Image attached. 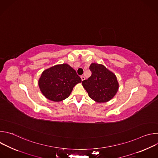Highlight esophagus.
Segmentation results:
<instances>
[{"label": "esophagus", "mask_w": 158, "mask_h": 158, "mask_svg": "<svg viewBox=\"0 0 158 158\" xmlns=\"http://www.w3.org/2000/svg\"><path fill=\"white\" fill-rule=\"evenodd\" d=\"M81 80H82V81H84V80L85 79V77H84V76H81Z\"/></svg>", "instance_id": "obj_1"}]
</instances>
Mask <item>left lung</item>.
<instances>
[{
    "label": "left lung",
    "instance_id": "8db88e82",
    "mask_svg": "<svg viewBox=\"0 0 158 158\" xmlns=\"http://www.w3.org/2000/svg\"><path fill=\"white\" fill-rule=\"evenodd\" d=\"M89 69L91 76L82 82L89 96L99 103L111 100L119 89L116 76L104 65L98 63H92Z\"/></svg>",
    "mask_w": 158,
    "mask_h": 158
}]
</instances>
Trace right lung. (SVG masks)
Listing matches in <instances>:
<instances>
[{
    "label": "right lung",
    "instance_id": "right-lung-1",
    "mask_svg": "<svg viewBox=\"0 0 158 158\" xmlns=\"http://www.w3.org/2000/svg\"><path fill=\"white\" fill-rule=\"evenodd\" d=\"M81 77L69 64L54 65L44 70L38 81L42 94L50 101H62L68 98Z\"/></svg>",
    "mask_w": 158,
    "mask_h": 158
}]
</instances>
